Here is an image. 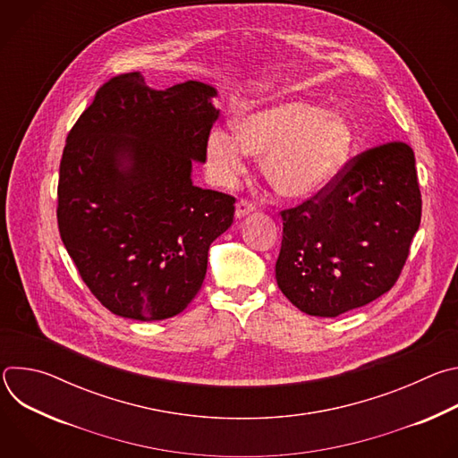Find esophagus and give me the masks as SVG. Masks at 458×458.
<instances>
[{
	"instance_id": "1",
	"label": "esophagus",
	"mask_w": 458,
	"mask_h": 458,
	"mask_svg": "<svg viewBox=\"0 0 458 458\" xmlns=\"http://www.w3.org/2000/svg\"><path fill=\"white\" fill-rule=\"evenodd\" d=\"M253 210H255V207H253L251 203L241 199V201L235 205V217H237V219H242V217L250 216Z\"/></svg>"
}]
</instances>
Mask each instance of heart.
<instances>
[{
  "label": "heart",
  "mask_w": 458,
  "mask_h": 458,
  "mask_svg": "<svg viewBox=\"0 0 458 458\" xmlns=\"http://www.w3.org/2000/svg\"><path fill=\"white\" fill-rule=\"evenodd\" d=\"M353 143L352 126L335 112L306 101H276L239 117L237 132L214 128L207 141L212 177L232 186L246 170L248 152L260 156V172L288 199H310L344 166Z\"/></svg>",
  "instance_id": "b5f03b06"
}]
</instances>
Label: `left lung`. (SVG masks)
<instances>
[{"label":"left lung","mask_w":458,"mask_h":458,"mask_svg":"<svg viewBox=\"0 0 458 458\" xmlns=\"http://www.w3.org/2000/svg\"><path fill=\"white\" fill-rule=\"evenodd\" d=\"M420 212L411 147L395 141L366 150L328 190L281 212V292L315 317L378 299L403 272Z\"/></svg>","instance_id":"obj_1"}]
</instances>
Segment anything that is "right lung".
<instances>
[{
  "label": "right lung",
  "instance_id": "right-lung-1",
  "mask_svg": "<svg viewBox=\"0 0 458 458\" xmlns=\"http://www.w3.org/2000/svg\"><path fill=\"white\" fill-rule=\"evenodd\" d=\"M217 90L150 89L140 72L105 83L64 145L57 225L74 265L112 313L163 320L198 295L210 244L233 223L232 195L191 181L207 161Z\"/></svg>",
  "mask_w": 458,
  "mask_h": 458
}]
</instances>
